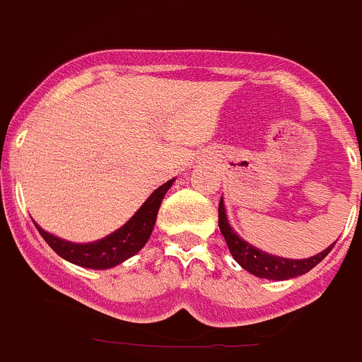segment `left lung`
<instances>
[{
  "label": "left lung",
  "instance_id": "1",
  "mask_svg": "<svg viewBox=\"0 0 362 362\" xmlns=\"http://www.w3.org/2000/svg\"><path fill=\"white\" fill-rule=\"evenodd\" d=\"M219 230L225 238L228 250L232 257L245 268L246 272H250L254 276L263 277V279H274V281H284L292 279V277L303 276L306 272L312 270L315 264H319L326 255L330 254L334 245H330L326 250L321 254L313 255L308 259H286V257H277V255L267 254L263 250H257L255 246L248 245L245 239H241L238 233L233 232L230 226L228 219H226L225 212V203L223 197L219 201Z\"/></svg>",
  "mask_w": 362,
  "mask_h": 362
}]
</instances>
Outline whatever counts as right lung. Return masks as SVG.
<instances>
[{
	"label": "right lung",
	"instance_id": "right-lung-1",
	"mask_svg": "<svg viewBox=\"0 0 362 362\" xmlns=\"http://www.w3.org/2000/svg\"><path fill=\"white\" fill-rule=\"evenodd\" d=\"M172 183H174V179L166 181L158 190H153L152 196L141 204V209L130 217V221H127L119 230H116L107 238L99 239V241L83 243V245L70 243L45 232L36 223L34 225H36L37 232L41 233V238L49 243L50 248L70 263L78 264V267L94 268V270L117 267L119 263L136 255L146 245L153 225H156V217H158L163 197H165L166 190L172 187Z\"/></svg>",
	"mask_w": 362,
	"mask_h": 362
}]
</instances>
